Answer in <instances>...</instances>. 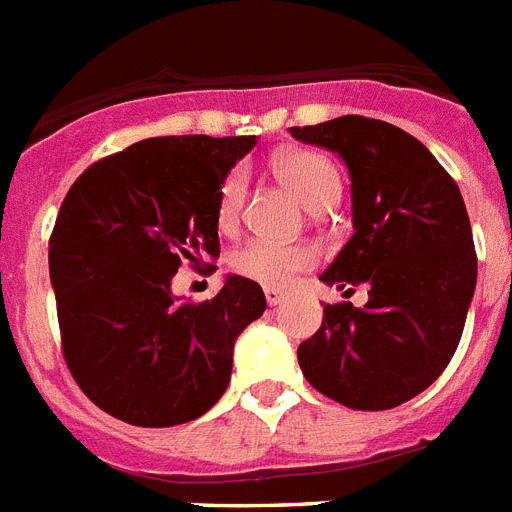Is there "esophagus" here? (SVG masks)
I'll return each mask as SVG.
<instances>
[{
  "mask_svg": "<svg viewBox=\"0 0 512 512\" xmlns=\"http://www.w3.org/2000/svg\"><path fill=\"white\" fill-rule=\"evenodd\" d=\"M264 298L269 306H277V303H282V298H285V290H280V287H272L266 285L264 287Z\"/></svg>",
  "mask_w": 512,
  "mask_h": 512,
  "instance_id": "obj_1",
  "label": "esophagus"
}]
</instances>
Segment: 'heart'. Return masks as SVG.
<instances>
[{"label": "heart", "instance_id": "1", "mask_svg": "<svg viewBox=\"0 0 512 512\" xmlns=\"http://www.w3.org/2000/svg\"><path fill=\"white\" fill-rule=\"evenodd\" d=\"M277 175L282 183L301 198L308 209H319L332 204L340 190V177L327 156L314 151H293L277 159ZM246 201V172L232 170L222 183L217 201V222L222 230L238 225L240 209ZM319 259L311 243H280L269 238H251L243 246L235 248L230 256L232 272L248 277L261 285L282 287L293 280L295 274L306 272Z\"/></svg>", "mask_w": 512, "mask_h": 512}]
</instances>
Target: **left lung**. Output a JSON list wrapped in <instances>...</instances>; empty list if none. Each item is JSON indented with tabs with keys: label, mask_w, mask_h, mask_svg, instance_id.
Wrapping results in <instances>:
<instances>
[{
	"label": "left lung",
	"mask_w": 512,
	"mask_h": 512,
	"mask_svg": "<svg viewBox=\"0 0 512 512\" xmlns=\"http://www.w3.org/2000/svg\"><path fill=\"white\" fill-rule=\"evenodd\" d=\"M345 159L353 227L322 282L369 303H327L322 327L298 345L308 384L353 411L416 398L455 356L476 287V248L460 188L411 133L345 114L293 128Z\"/></svg>",
	"instance_id": "1"
}]
</instances>
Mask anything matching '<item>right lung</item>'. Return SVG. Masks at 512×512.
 <instances>
[{
	"label": "right lung",
	"instance_id": "1",
	"mask_svg": "<svg viewBox=\"0 0 512 512\" xmlns=\"http://www.w3.org/2000/svg\"><path fill=\"white\" fill-rule=\"evenodd\" d=\"M253 143H133L91 164L59 206L49 274L62 356L86 398L125 424L204 416L230 384L232 342L264 314V290L248 277H227L211 301L170 293L180 266L219 259V190Z\"/></svg>",
	"mask_w": 512,
	"mask_h": 512
}]
</instances>
